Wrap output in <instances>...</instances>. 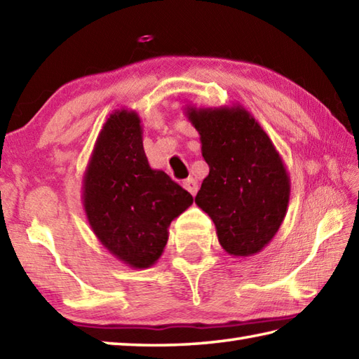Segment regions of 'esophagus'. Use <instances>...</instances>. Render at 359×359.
<instances>
[{"label": "esophagus", "mask_w": 359, "mask_h": 359, "mask_svg": "<svg viewBox=\"0 0 359 359\" xmlns=\"http://www.w3.org/2000/svg\"><path fill=\"white\" fill-rule=\"evenodd\" d=\"M184 188L189 194L196 196V193H198V182H196L193 177H188L187 180H184Z\"/></svg>", "instance_id": "34e87169"}]
</instances>
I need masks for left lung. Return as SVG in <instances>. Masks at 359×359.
<instances>
[{
  "mask_svg": "<svg viewBox=\"0 0 359 359\" xmlns=\"http://www.w3.org/2000/svg\"><path fill=\"white\" fill-rule=\"evenodd\" d=\"M185 115L199 132L210 168L196 203L212 217L229 255L258 254L276 236L290 203L291 180L282 157L241 104L187 105Z\"/></svg>",
  "mask_w": 359,
  "mask_h": 359,
  "instance_id": "obj_1",
  "label": "left lung"
}]
</instances>
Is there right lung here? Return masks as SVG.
<instances>
[{
	"instance_id": "1",
	"label": "right lung",
	"mask_w": 359,
	"mask_h": 359,
	"mask_svg": "<svg viewBox=\"0 0 359 359\" xmlns=\"http://www.w3.org/2000/svg\"><path fill=\"white\" fill-rule=\"evenodd\" d=\"M82 203L97 240L133 269L151 268L168 243V227L193 203L170 175L152 170L142 119L115 110L104 123L82 180Z\"/></svg>"
}]
</instances>
